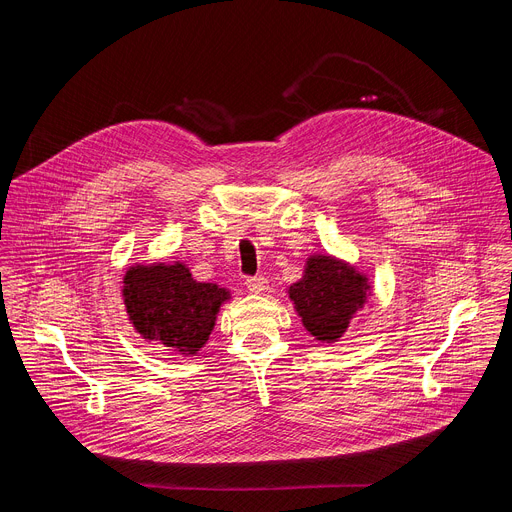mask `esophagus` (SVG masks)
<instances>
[{
    "instance_id": "esophagus-1",
    "label": "esophagus",
    "mask_w": 512,
    "mask_h": 512,
    "mask_svg": "<svg viewBox=\"0 0 512 512\" xmlns=\"http://www.w3.org/2000/svg\"><path fill=\"white\" fill-rule=\"evenodd\" d=\"M247 289L251 291V294H265V291H267V279L263 275L249 277L247 279Z\"/></svg>"
}]
</instances>
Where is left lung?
<instances>
[{"label": "left lung", "mask_w": 512, "mask_h": 512, "mask_svg": "<svg viewBox=\"0 0 512 512\" xmlns=\"http://www.w3.org/2000/svg\"><path fill=\"white\" fill-rule=\"evenodd\" d=\"M369 275L332 255H310L300 281L291 283L287 296L304 328L318 342H336L350 320L371 298Z\"/></svg>", "instance_id": "obj_1"}]
</instances>
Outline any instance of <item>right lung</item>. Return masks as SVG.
Wrapping results in <instances>:
<instances>
[{"label": "right lung", "mask_w": 512, "mask_h": 512, "mask_svg": "<svg viewBox=\"0 0 512 512\" xmlns=\"http://www.w3.org/2000/svg\"><path fill=\"white\" fill-rule=\"evenodd\" d=\"M123 304L135 332L182 356L206 344L231 291L196 281L186 263H135L123 277Z\"/></svg>", "instance_id": "right-lung-1"}]
</instances>
